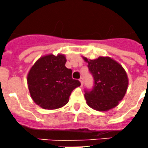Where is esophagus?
I'll return each mask as SVG.
<instances>
[{"mask_svg":"<svg viewBox=\"0 0 148 148\" xmlns=\"http://www.w3.org/2000/svg\"><path fill=\"white\" fill-rule=\"evenodd\" d=\"M79 81H80V82H81V86H83V84H84V78L82 77V78H80Z\"/></svg>","mask_w":148,"mask_h":148,"instance_id":"obj_1","label":"esophagus"}]
</instances>
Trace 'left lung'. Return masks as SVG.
Wrapping results in <instances>:
<instances>
[{
  "mask_svg": "<svg viewBox=\"0 0 148 148\" xmlns=\"http://www.w3.org/2000/svg\"><path fill=\"white\" fill-rule=\"evenodd\" d=\"M83 59L88 63L89 70L94 78L91 91L85 90L84 98L89 107L98 111H108L118 105L128 87L126 71L119 63L110 57Z\"/></svg>",
  "mask_w": 148,
  "mask_h": 148,
  "instance_id": "obj_1",
  "label": "left lung"
}]
</instances>
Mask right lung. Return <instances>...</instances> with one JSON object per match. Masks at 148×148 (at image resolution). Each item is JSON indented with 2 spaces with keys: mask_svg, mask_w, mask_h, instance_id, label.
Here are the masks:
<instances>
[{
  "mask_svg": "<svg viewBox=\"0 0 148 148\" xmlns=\"http://www.w3.org/2000/svg\"><path fill=\"white\" fill-rule=\"evenodd\" d=\"M64 55H47L40 57L27 75L31 98L40 108L47 110L61 108L69 101L72 91L81 85L73 79L72 70L65 66Z\"/></svg>",
  "mask_w": 148,
  "mask_h": 148,
  "instance_id": "add662e5",
  "label": "right lung"
}]
</instances>
